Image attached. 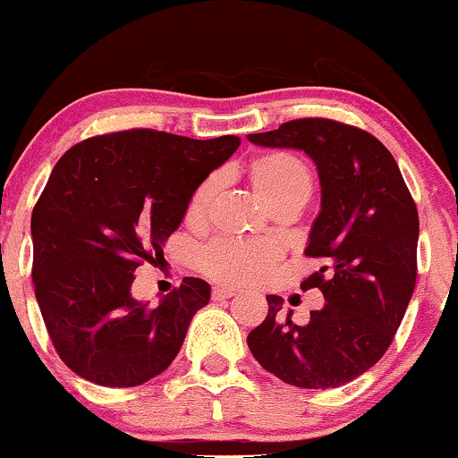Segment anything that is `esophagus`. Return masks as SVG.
Wrapping results in <instances>:
<instances>
[{
  "label": "esophagus",
  "instance_id": "34e87169",
  "mask_svg": "<svg viewBox=\"0 0 458 458\" xmlns=\"http://www.w3.org/2000/svg\"><path fill=\"white\" fill-rule=\"evenodd\" d=\"M230 297H234V290H230V288L212 290V299H215V301H221V299H230Z\"/></svg>",
  "mask_w": 458,
  "mask_h": 458
}]
</instances>
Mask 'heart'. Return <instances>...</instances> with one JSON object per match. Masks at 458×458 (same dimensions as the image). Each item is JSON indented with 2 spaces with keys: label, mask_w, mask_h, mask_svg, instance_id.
<instances>
[{
  "label": "heart",
  "mask_w": 458,
  "mask_h": 458,
  "mask_svg": "<svg viewBox=\"0 0 458 458\" xmlns=\"http://www.w3.org/2000/svg\"><path fill=\"white\" fill-rule=\"evenodd\" d=\"M248 182L263 206L270 210L281 206H306L315 188L308 165L290 152L259 155L248 165ZM212 195H215V182L208 179L191 197L186 210L188 224H201ZM276 259H279V252L267 243L219 239L201 248L197 263L201 272L219 284L250 285L267 276V272L276 266Z\"/></svg>",
  "instance_id": "1"
}]
</instances>
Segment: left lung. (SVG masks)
I'll use <instances>...</instances> for the list:
<instances>
[{
  "mask_svg": "<svg viewBox=\"0 0 458 458\" xmlns=\"http://www.w3.org/2000/svg\"><path fill=\"white\" fill-rule=\"evenodd\" d=\"M263 148L303 150L317 165L321 210L306 255L323 266L301 290L318 288L321 310L306 326L281 315L267 294V317L248 348L281 381L310 390L350 383L386 354L417 284L419 212L394 157L361 128L332 119H294L248 135Z\"/></svg>",
  "mask_w": 458,
  "mask_h": 458,
  "instance_id": "obj_1",
  "label": "left lung"
}]
</instances>
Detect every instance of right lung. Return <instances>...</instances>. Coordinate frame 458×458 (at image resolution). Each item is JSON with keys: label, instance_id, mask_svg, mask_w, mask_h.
Wrapping results in <instances>:
<instances>
[{"label": "right lung", "instance_id": "right-lung-1", "mask_svg": "<svg viewBox=\"0 0 458 458\" xmlns=\"http://www.w3.org/2000/svg\"><path fill=\"white\" fill-rule=\"evenodd\" d=\"M242 140L110 132L55 164L32 210V284L62 361L86 381L135 387L173 363L210 285L186 276L157 308L131 293L143 261H164L203 179Z\"/></svg>", "mask_w": 458, "mask_h": 458}]
</instances>
